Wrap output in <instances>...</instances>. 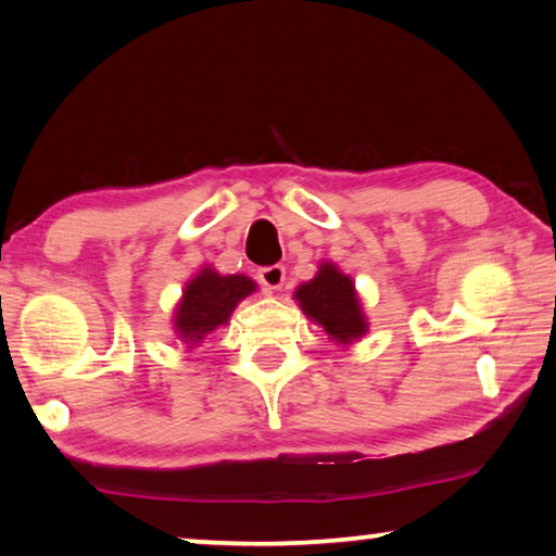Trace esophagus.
Instances as JSON below:
<instances>
[{
	"label": "esophagus",
	"instance_id": "obj_1",
	"mask_svg": "<svg viewBox=\"0 0 556 556\" xmlns=\"http://www.w3.org/2000/svg\"><path fill=\"white\" fill-rule=\"evenodd\" d=\"M257 279L265 285L267 289H281V285H285L287 279V269L281 265H269V267H262L257 271Z\"/></svg>",
	"mask_w": 556,
	"mask_h": 556
}]
</instances>
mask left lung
Segmentation results:
<instances>
[{
    "mask_svg": "<svg viewBox=\"0 0 556 556\" xmlns=\"http://www.w3.org/2000/svg\"><path fill=\"white\" fill-rule=\"evenodd\" d=\"M294 299L306 318L321 326L338 345L353 343L368 331L353 279L331 262H324L316 277L294 291Z\"/></svg>",
    "mask_w": 556,
    "mask_h": 556,
    "instance_id": "obj_1",
    "label": "left lung"
}]
</instances>
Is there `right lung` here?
<instances>
[{"mask_svg": "<svg viewBox=\"0 0 556 556\" xmlns=\"http://www.w3.org/2000/svg\"><path fill=\"white\" fill-rule=\"evenodd\" d=\"M257 289L255 281L244 275L223 277L213 267H203L188 281L184 296L174 312V331L181 341L193 348L215 328L228 324L232 308Z\"/></svg>", "mask_w": 556, "mask_h": 556, "instance_id": "add662e5", "label": "right lung"}]
</instances>
